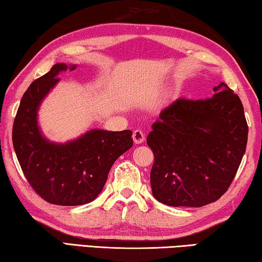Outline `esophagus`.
I'll list each match as a JSON object with an SVG mask.
<instances>
[{"mask_svg":"<svg viewBox=\"0 0 262 262\" xmlns=\"http://www.w3.org/2000/svg\"><path fill=\"white\" fill-rule=\"evenodd\" d=\"M144 140H145V137H144V134L142 130L136 129V130H134V133H133V141H134L135 144L143 143Z\"/></svg>","mask_w":262,"mask_h":262,"instance_id":"esophagus-1","label":"esophagus"}]
</instances>
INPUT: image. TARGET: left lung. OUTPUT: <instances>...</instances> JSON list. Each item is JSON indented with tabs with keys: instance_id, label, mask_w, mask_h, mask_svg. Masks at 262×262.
Here are the masks:
<instances>
[{
	"instance_id": "1",
	"label": "left lung",
	"mask_w": 262,
	"mask_h": 262,
	"mask_svg": "<svg viewBox=\"0 0 262 262\" xmlns=\"http://www.w3.org/2000/svg\"><path fill=\"white\" fill-rule=\"evenodd\" d=\"M205 99L179 98L160 112L146 143L155 155L150 182L157 201L201 207L217 201L234 180L247 143L239 97L221 82Z\"/></svg>"
}]
</instances>
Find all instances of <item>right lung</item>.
<instances>
[{"label":"right lung","instance_id":"add662e5","mask_svg":"<svg viewBox=\"0 0 262 262\" xmlns=\"http://www.w3.org/2000/svg\"><path fill=\"white\" fill-rule=\"evenodd\" d=\"M75 68L55 64L34 80L23 95L12 127L13 147L28 183L46 202L61 206L93 202L115 161L133 146L132 130L90 129L64 144L42 135L37 125L40 104L60 80L58 74Z\"/></svg>","mask_w":262,"mask_h":262}]
</instances>
